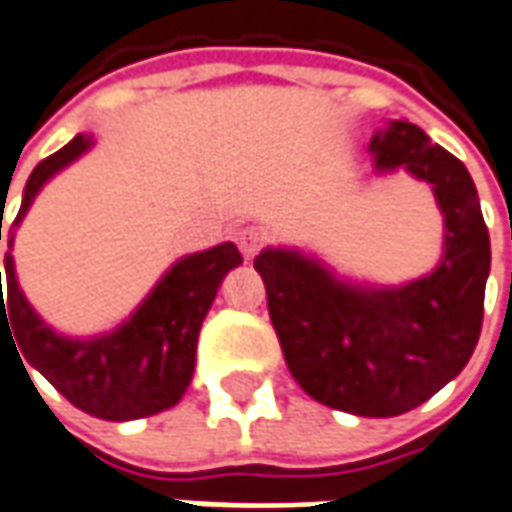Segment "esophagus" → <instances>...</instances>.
Masks as SVG:
<instances>
[{
  "instance_id": "obj_1",
  "label": "esophagus",
  "mask_w": 512,
  "mask_h": 512,
  "mask_svg": "<svg viewBox=\"0 0 512 512\" xmlns=\"http://www.w3.org/2000/svg\"><path fill=\"white\" fill-rule=\"evenodd\" d=\"M263 241H266V238H263V232L255 227H246L238 232V249H241L246 260H249V257H255L257 252L263 249Z\"/></svg>"
}]
</instances>
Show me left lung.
I'll return each mask as SVG.
<instances>
[{"label": "left lung", "mask_w": 512, "mask_h": 512, "mask_svg": "<svg viewBox=\"0 0 512 512\" xmlns=\"http://www.w3.org/2000/svg\"><path fill=\"white\" fill-rule=\"evenodd\" d=\"M370 151L375 170L406 168L431 184L446 218L440 266L401 288L344 283L291 249H263L255 269L294 381L330 409L395 417L429 401L474 353L490 238L471 173L423 128L395 120Z\"/></svg>", "instance_id": "left-lung-1"}]
</instances>
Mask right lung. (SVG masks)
<instances>
[{
  "label": "right lung",
  "instance_id": "1",
  "mask_svg": "<svg viewBox=\"0 0 512 512\" xmlns=\"http://www.w3.org/2000/svg\"><path fill=\"white\" fill-rule=\"evenodd\" d=\"M89 148L92 137L78 134L61 151L38 162L27 179L22 210L13 227H19L44 182ZM8 246H13V235ZM241 263L243 257L235 243H221L207 252L182 257L120 328L95 339H66L50 325H44L30 302L24 300L22 288L16 283L13 257L8 252V308L2 300L0 283V328L10 316L13 339L30 367H36L66 401L86 415L100 420H137L156 415L176 406L184 389L190 387L201 322L227 271Z\"/></svg>",
  "mask_w": 512,
  "mask_h": 512
}]
</instances>
